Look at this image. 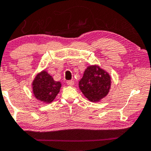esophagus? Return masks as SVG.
<instances>
[{
  "label": "esophagus",
  "mask_w": 151,
  "mask_h": 151,
  "mask_svg": "<svg viewBox=\"0 0 151 151\" xmlns=\"http://www.w3.org/2000/svg\"><path fill=\"white\" fill-rule=\"evenodd\" d=\"M66 83L70 86H72L74 85V81H72V80H68V81H67Z\"/></svg>",
  "instance_id": "obj_1"
}]
</instances>
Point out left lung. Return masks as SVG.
I'll use <instances>...</instances> for the list:
<instances>
[{"mask_svg": "<svg viewBox=\"0 0 151 151\" xmlns=\"http://www.w3.org/2000/svg\"><path fill=\"white\" fill-rule=\"evenodd\" d=\"M111 77L98 65H90L79 82L81 91L88 100L99 102L106 96L111 87Z\"/></svg>", "mask_w": 151, "mask_h": 151, "instance_id": "obj_1", "label": "left lung"}]
</instances>
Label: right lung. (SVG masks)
Masks as SVG:
<instances>
[{
  "mask_svg": "<svg viewBox=\"0 0 151 151\" xmlns=\"http://www.w3.org/2000/svg\"><path fill=\"white\" fill-rule=\"evenodd\" d=\"M32 85L35 98L49 104L53 102L61 87L60 82L54 81L53 77L45 70L37 74Z\"/></svg>",
  "mask_w": 151,
  "mask_h": 151,
  "instance_id": "add662e5",
  "label": "right lung"
}]
</instances>
